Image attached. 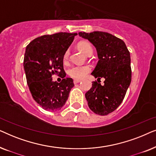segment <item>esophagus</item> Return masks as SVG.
<instances>
[{
	"instance_id": "1",
	"label": "esophagus",
	"mask_w": 156,
	"mask_h": 156,
	"mask_svg": "<svg viewBox=\"0 0 156 156\" xmlns=\"http://www.w3.org/2000/svg\"><path fill=\"white\" fill-rule=\"evenodd\" d=\"M80 82H81L80 80H74V84H77V83H80Z\"/></svg>"
}]
</instances>
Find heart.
Wrapping results in <instances>:
<instances>
[{
	"label": "heart",
	"mask_w": 156,
	"mask_h": 156,
	"mask_svg": "<svg viewBox=\"0 0 156 156\" xmlns=\"http://www.w3.org/2000/svg\"><path fill=\"white\" fill-rule=\"evenodd\" d=\"M78 48L86 55L87 56L89 54H92L93 49L91 44L86 42H82L79 44ZM69 55V51L67 50L64 55V61H67ZM90 67L88 65H76L72 67L68 71V74L72 78L75 80H82L85 77L89 72H90Z\"/></svg>",
	"instance_id": "1"
}]
</instances>
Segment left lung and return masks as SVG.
I'll list each match as a JSON object with an SVG mask.
<instances>
[{
	"instance_id": "left-lung-1",
	"label": "left lung",
	"mask_w": 156,
	"mask_h": 156,
	"mask_svg": "<svg viewBox=\"0 0 156 156\" xmlns=\"http://www.w3.org/2000/svg\"><path fill=\"white\" fill-rule=\"evenodd\" d=\"M79 35L88 40L97 50L99 61L91 74L98 80L105 79L103 86L94 82L85 97L93 112L105 116L119 107L131 84L130 52L122 40L110 33L80 32Z\"/></svg>"
}]
</instances>
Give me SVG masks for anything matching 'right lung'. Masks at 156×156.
<instances>
[{
  "label": "right lung",
  "mask_w": 156,
  "mask_h": 156,
  "mask_svg": "<svg viewBox=\"0 0 156 156\" xmlns=\"http://www.w3.org/2000/svg\"><path fill=\"white\" fill-rule=\"evenodd\" d=\"M76 33H59L35 38L26 47L24 70L27 83L33 99L49 112L60 110L74 86L72 78H65L64 55ZM61 74L60 83L53 82L54 73Z\"/></svg>",
  "instance_id": "1"
}]
</instances>
